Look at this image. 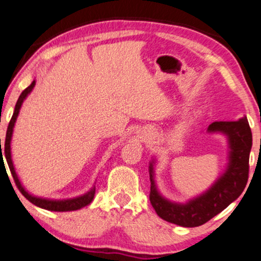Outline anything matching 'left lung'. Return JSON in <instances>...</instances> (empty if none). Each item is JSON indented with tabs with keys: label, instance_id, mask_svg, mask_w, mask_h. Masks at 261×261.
I'll return each mask as SVG.
<instances>
[{
	"label": "left lung",
	"instance_id": "8db88e82",
	"mask_svg": "<svg viewBox=\"0 0 261 261\" xmlns=\"http://www.w3.org/2000/svg\"><path fill=\"white\" fill-rule=\"evenodd\" d=\"M207 133L225 135L228 145V162L224 173L203 193L185 203L174 202L159 192L155 184L154 166L149 162V200L156 214L164 220L182 227H196L211 220L239 198L248 180V161L252 148V132L246 116L238 121H215Z\"/></svg>",
	"mask_w": 261,
	"mask_h": 261
}]
</instances>
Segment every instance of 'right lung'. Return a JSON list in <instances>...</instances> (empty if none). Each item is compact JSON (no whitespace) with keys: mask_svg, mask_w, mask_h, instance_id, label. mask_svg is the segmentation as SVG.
Wrapping results in <instances>:
<instances>
[{"mask_svg":"<svg viewBox=\"0 0 261 261\" xmlns=\"http://www.w3.org/2000/svg\"><path fill=\"white\" fill-rule=\"evenodd\" d=\"M35 84H36V81L34 80L32 84H30V86L27 87V88H25L23 92L21 93L20 97H18L16 106H15V109H14V114H13V116H11L9 126H8V129H7L6 142H5V152H3V155H5L6 159H7V164H8V166H9L11 175H13L14 180H15V184H16V186L18 187V190H20L21 193L23 194L25 198L29 200L30 202L34 203V205L37 206V207H40V208H43V210L54 211V212H70V211L80 210V208H82V207L89 205V203L93 201L94 194H95V186H93L92 188H90V190L87 192V193L82 194L80 196H76V198L62 199V200L41 198V196H35V195L30 194L28 191H25V188L22 186L21 181H20V179H18V175H17L16 171H15V166H14L13 159H11V147H10L11 138H13L14 126H15V122H16L18 113H20V109L22 107V103H23V101L25 100V97H27L29 94L32 93V90L34 89V87H35ZM0 145H1V140H0ZM0 150H1L0 158H1V161H2L3 155H2L1 147H0Z\"/></svg>","mask_w":261,"mask_h":261,"instance_id":"1","label":"right lung"}]
</instances>
